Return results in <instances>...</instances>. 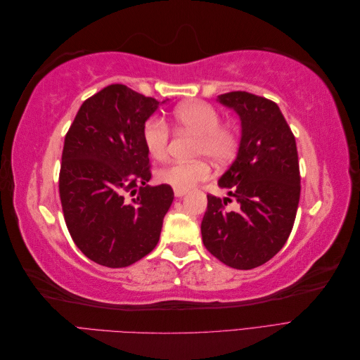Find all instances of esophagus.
Masks as SVG:
<instances>
[{
  "mask_svg": "<svg viewBox=\"0 0 360 360\" xmlns=\"http://www.w3.org/2000/svg\"><path fill=\"white\" fill-rule=\"evenodd\" d=\"M174 195H176L177 198H181V197H184V195H186V191H181V189H174Z\"/></svg>",
  "mask_w": 360,
  "mask_h": 360,
  "instance_id": "obj_1",
  "label": "esophagus"
}]
</instances>
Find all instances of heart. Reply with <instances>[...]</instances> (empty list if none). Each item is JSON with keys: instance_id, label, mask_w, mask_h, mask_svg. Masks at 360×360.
Returning <instances> with one entry per match:
<instances>
[{"instance_id": "heart-1", "label": "heart", "mask_w": 360, "mask_h": 360, "mask_svg": "<svg viewBox=\"0 0 360 360\" xmlns=\"http://www.w3.org/2000/svg\"><path fill=\"white\" fill-rule=\"evenodd\" d=\"M176 122L198 135L197 155L209 156L214 162L231 159L237 148V135L230 126L221 124V114L205 102H189L174 111ZM169 129L160 117L148 118L143 127V143L153 159H163L168 153ZM210 177V167L204 160L171 162L160 168L158 179L174 189L188 191Z\"/></svg>"}]
</instances>
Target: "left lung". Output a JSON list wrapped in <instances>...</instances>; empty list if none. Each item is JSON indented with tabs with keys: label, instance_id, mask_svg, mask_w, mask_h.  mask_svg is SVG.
Returning a JSON list of instances; mask_svg holds the SVG:
<instances>
[{
	"label": "left lung",
	"instance_id": "left-lung-1",
	"mask_svg": "<svg viewBox=\"0 0 360 360\" xmlns=\"http://www.w3.org/2000/svg\"><path fill=\"white\" fill-rule=\"evenodd\" d=\"M240 118L237 156L217 181L237 201L207 195L202 243L224 264L249 270L275 257L292 230L300 198L296 139L279 106L246 91L217 96Z\"/></svg>",
	"mask_w": 360,
	"mask_h": 360
}]
</instances>
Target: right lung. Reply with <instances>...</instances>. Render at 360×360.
<instances>
[{"label": "right lung", "instance_id": "add662e5", "mask_svg": "<svg viewBox=\"0 0 360 360\" xmlns=\"http://www.w3.org/2000/svg\"><path fill=\"white\" fill-rule=\"evenodd\" d=\"M165 102L123 84L108 85L82 103L64 139V221L75 245L97 264L127 267L159 242L174 192L168 184H147L143 127Z\"/></svg>", "mask_w": 360, "mask_h": 360}]
</instances>
